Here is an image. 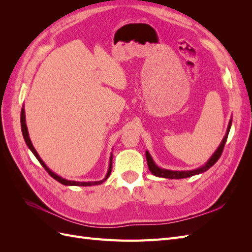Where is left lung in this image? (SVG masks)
Returning a JSON list of instances; mask_svg holds the SVG:
<instances>
[{
    "instance_id": "obj_1",
    "label": "left lung",
    "mask_w": 252,
    "mask_h": 252,
    "mask_svg": "<svg viewBox=\"0 0 252 252\" xmlns=\"http://www.w3.org/2000/svg\"><path fill=\"white\" fill-rule=\"evenodd\" d=\"M231 123H232V120L229 121V124H228V128H227V132H226V134L224 136L222 143L220 144L219 148L216 150L215 154L212 155V157L208 159L207 163H206L204 166L200 167V168L194 169V170H188V171H173V170L159 168V167L157 166V164L154 162V159H152L151 156L149 155V152L146 151V159H147V164H148L149 170L151 171L152 174L156 175V177L166 178V179H185V178L192 177V175L200 174V173H203L205 171H207L210 168V167H212L213 165H215L218 162V159L220 158V155H222L224 146H225L226 141H227L228 133H229V130H230Z\"/></svg>"
}]
</instances>
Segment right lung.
I'll return each instance as SVG.
<instances>
[{"label": "right lung", "mask_w": 252, "mask_h": 252, "mask_svg": "<svg viewBox=\"0 0 252 252\" xmlns=\"http://www.w3.org/2000/svg\"><path fill=\"white\" fill-rule=\"evenodd\" d=\"M21 128H22V133H23V136H24V140L27 144L28 148L32 151V154L34 155V157L37 158V161L40 162V164L44 167L45 170H46L51 177L57 180L58 182H60L61 184L63 185H66V186H94V185H100L102 184L103 182H105L106 180L108 179V177L111 173V169H112V154H111V157H110V159H109V168H108V171H107V174H106V177L101 180V181H95V182H77V181H69V180H66V179H63L62 177H60V175L56 174L55 172H52L48 167L46 166V164H45L42 158H40V156L37 155L36 150L34 149L33 145L32 143V141H30V138H29V134H28V129H27V126H26V120H25V110H24V106H23V108L21 110Z\"/></svg>", "instance_id": "obj_1"}]
</instances>
